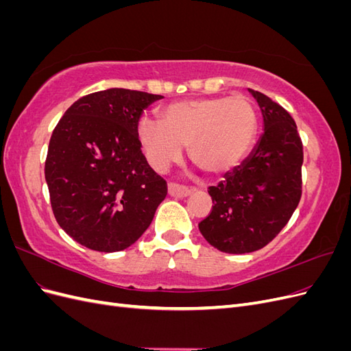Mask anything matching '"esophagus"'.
Wrapping results in <instances>:
<instances>
[{
    "instance_id": "34e87169",
    "label": "esophagus",
    "mask_w": 351,
    "mask_h": 351,
    "mask_svg": "<svg viewBox=\"0 0 351 351\" xmlns=\"http://www.w3.org/2000/svg\"><path fill=\"white\" fill-rule=\"evenodd\" d=\"M168 193L174 196V197H186L189 196L190 193H192V189L187 187V186H183V184H178V183H174L171 182L168 184Z\"/></svg>"
}]
</instances>
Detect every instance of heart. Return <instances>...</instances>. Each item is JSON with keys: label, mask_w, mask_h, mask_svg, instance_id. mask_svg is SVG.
Masks as SVG:
<instances>
[{"label": "heart", "mask_w": 351, "mask_h": 351, "mask_svg": "<svg viewBox=\"0 0 351 351\" xmlns=\"http://www.w3.org/2000/svg\"><path fill=\"white\" fill-rule=\"evenodd\" d=\"M159 115L161 123L143 117L137 125L142 149L156 171L177 162L189 146L199 169L224 173L247 154L258 130L256 110L241 95L177 101Z\"/></svg>", "instance_id": "obj_1"}]
</instances>
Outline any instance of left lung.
Here are the masks:
<instances>
[{"label":"left lung","mask_w":351,"mask_h":351,"mask_svg":"<svg viewBox=\"0 0 351 351\" xmlns=\"http://www.w3.org/2000/svg\"><path fill=\"white\" fill-rule=\"evenodd\" d=\"M249 90L263 115V134L246 161L208 189L214 205L199 222L209 244L234 254L271 243L302 197L303 143L295 121L267 95Z\"/></svg>","instance_id":"8db88e82"}]
</instances>
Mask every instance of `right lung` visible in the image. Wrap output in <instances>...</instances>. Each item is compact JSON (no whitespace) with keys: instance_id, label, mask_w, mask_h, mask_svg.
<instances>
[{"instance_id":"add662e5","label":"right lung","mask_w":351,"mask_h":351,"mask_svg":"<svg viewBox=\"0 0 351 351\" xmlns=\"http://www.w3.org/2000/svg\"><path fill=\"white\" fill-rule=\"evenodd\" d=\"M161 95L112 88L84 95L52 132L45 178L60 227L97 252L124 250L151 226L167 182L142 154L137 124Z\"/></svg>"}]
</instances>
